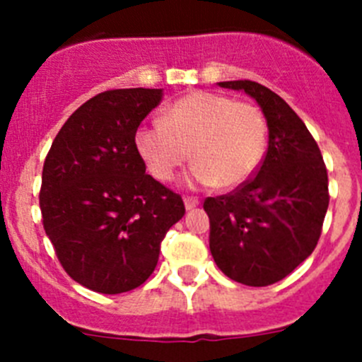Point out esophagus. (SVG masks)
Returning a JSON list of instances; mask_svg holds the SVG:
<instances>
[{"label":"esophagus","instance_id":"esophagus-1","mask_svg":"<svg viewBox=\"0 0 362 362\" xmlns=\"http://www.w3.org/2000/svg\"><path fill=\"white\" fill-rule=\"evenodd\" d=\"M185 209L187 210H194L199 204V201L196 199V197H185Z\"/></svg>","mask_w":362,"mask_h":362}]
</instances>
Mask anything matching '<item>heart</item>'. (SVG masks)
Segmentation results:
<instances>
[{
	"mask_svg": "<svg viewBox=\"0 0 362 362\" xmlns=\"http://www.w3.org/2000/svg\"><path fill=\"white\" fill-rule=\"evenodd\" d=\"M267 134V119L254 105L214 92H192L166 108L163 121L139 127L136 146L159 181L174 179L192 156V185L233 188L261 165Z\"/></svg>",
	"mask_w": 362,
	"mask_h": 362,
	"instance_id": "b5f03b06",
	"label": "heart"
}]
</instances>
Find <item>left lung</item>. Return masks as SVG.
I'll list each match as a JSON object with an SVG mask.
<instances>
[{"label":"left lung","mask_w":362,"mask_h":362,"mask_svg":"<svg viewBox=\"0 0 362 362\" xmlns=\"http://www.w3.org/2000/svg\"><path fill=\"white\" fill-rule=\"evenodd\" d=\"M263 112L268 150L255 177L209 197L210 252L219 270L246 286H268L313 252L328 210V174L306 124L283 98L255 81H221Z\"/></svg>","instance_id":"obj_1"}]
</instances>
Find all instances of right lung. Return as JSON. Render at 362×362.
<instances>
[{"label": "right lung", "mask_w": 362, "mask_h": 362, "mask_svg": "<svg viewBox=\"0 0 362 362\" xmlns=\"http://www.w3.org/2000/svg\"><path fill=\"white\" fill-rule=\"evenodd\" d=\"M163 88L94 95L66 119L45 159L40 209L57 259L76 283L123 293L152 276L161 241L185 216L137 152L136 132Z\"/></svg>", "instance_id": "1"}]
</instances>
